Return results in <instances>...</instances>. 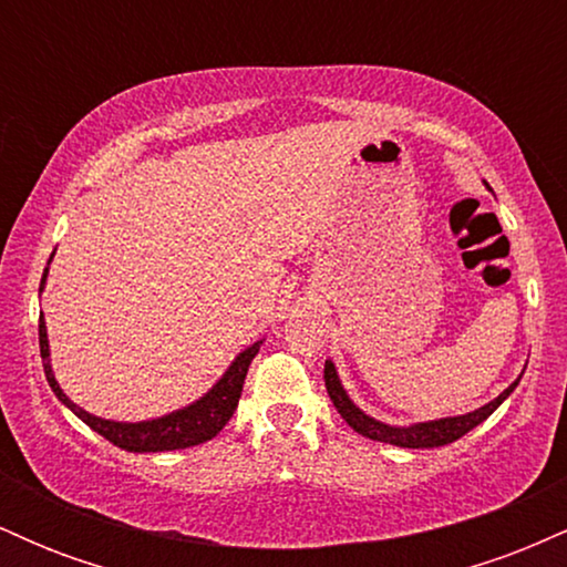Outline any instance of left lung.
<instances>
[{"label": "left lung", "mask_w": 567, "mask_h": 567, "mask_svg": "<svg viewBox=\"0 0 567 567\" xmlns=\"http://www.w3.org/2000/svg\"><path fill=\"white\" fill-rule=\"evenodd\" d=\"M519 379H523V375H517V381L509 383L496 400H491L483 408L472 410V413L447 415V419H434V421H419V424H408V426H394V424H383V421L368 415L362 408H357L354 402H351V396L347 394V389H343L341 379H338L333 360H324V386H328L330 400H333V405L338 413H341V419L347 421L357 434H362V437L386 442V445H396V447H440V445H447V442L464 437V434L472 432L474 426L483 424L487 415H491L493 410H496L501 402L514 392V386H517Z\"/></svg>", "instance_id": "1"}]
</instances>
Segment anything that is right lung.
Segmentation results:
<instances>
[{
  "mask_svg": "<svg viewBox=\"0 0 567 567\" xmlns=\"http://www.w3.org/2000/svg\"><path fill=\"white\" fill-rule=\"evenodd\" d=\"M50 264V261H48ZM48 282V269L42 275V285L39 290L44 288ZM264 341L250 343L245 351H239L234 357V362L226 368V373L207 389L199 400H194L192 405L173 410V413L159 415V419H148V421H112V419H101V415L87 413V410L71 402L66 392L61 389V383L55 381L53 373V362H50V341H48V324H44V317H39V351H42V365H44V375H48L50 389H53L58 400L66 405L76 419H82L93 432L106 437L109 442H114L116 447L130 453H162V451H181V447H192L199 445V442L213 440L216 434L229 424V419L237 410L239 394H243V383L247 375V368H250L252 357L258 354Z\"/></svg>",
  "mask_w": 567,
  "mask_h": 567,
  "instance_id": "right-lung-1",
  "label": "right lung"
}]
</instances>
